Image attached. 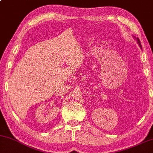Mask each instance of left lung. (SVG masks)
Segmentation results:
<instances>
[{"label": "left lung", "instance_id": "obj_1", "mask_svg": "<svg viewBox=\"0 0 153 153\" xmlns=\"http://www.w3.org/2000/svg\"><path fill=\"white\" fill-rule=\"evenodd\" d=\"M133 37H134V38H135V39H136L137 44H138L139 46H140V48H142V46H141V44H140V39H139L138 37H135V36H133Z\"/></svg>", "mask_w": 153, "mask_h": 153}]
</instances>
